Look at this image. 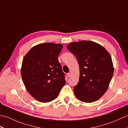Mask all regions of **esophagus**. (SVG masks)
Returning <instances> with one entry per match:
<instances>
[{
	"label": "esophagus",
	"instance_id": "1",
	"mask_svg": "<svg viewBox=\"0 0 128 128\" xmlns=\"http://www.w3.org/2000/svg\"><path fill=\"white\" fill-rule=\"evenodd\" d=\"M67 76H68V78H70V76H71V73H70V72L68 73V74H67Z\"/></svg>",
	"mask_w": 128,
	"mask_h": 128
}]
</instances>
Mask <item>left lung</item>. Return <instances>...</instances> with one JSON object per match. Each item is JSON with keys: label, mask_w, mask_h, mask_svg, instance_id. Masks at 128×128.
<instances>
[{"label": "left lung", "mask_w": 128, "mask_h": 128, "mask_svg": "<svg viewBox=\"0 0 128 128\" xmlns=\"http://www.w3.org/2000/svg\"><path fill=\"white\" fill-rule=\"evenodd\" d=\"M66 48L79 65V80L74 87L76 97L84 102L96 101L107 91L113 76L110 54L102 46L88 40L70 43Z\"/></svg>", "instance_id": "1"}]
</instances>
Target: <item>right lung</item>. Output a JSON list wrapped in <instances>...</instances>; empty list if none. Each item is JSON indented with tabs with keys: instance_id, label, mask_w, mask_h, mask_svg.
<instances>
[{
	"instance_id": "add662e5",
	"label": "right lung",
	"mask_w": 128,
	"mask_h": 128,
	"mask_svg": "<svg viewBox=\"0 0 128 128\" xmlns=\"http://www.w3.org/2000/svg\"><path fill=\"white\" fill-rule=\"evenodd\" d=\"M62 45L46 43L32 48L24 57L21 73L27 90L41 102L55 100L66 83L58 57Z\"/></svg>"
}]
</instances>
